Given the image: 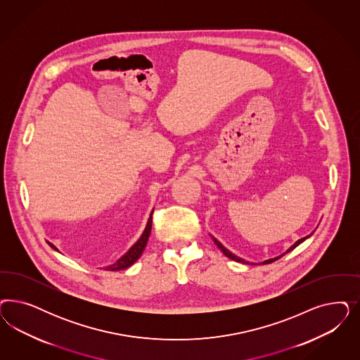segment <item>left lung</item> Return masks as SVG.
I'll list each match as a JSON object with an SVG mask.
<instances>
[{"instance_id": "obj_1", "label": "left lung", "mask_w": 360, "mask_h": 360, "mask_svg": "<svg viewBox=\"0 0 360 360\" xmlns=\"http://www.w3.org/2000/svg\"><path fill=\"white\" fill-rule=\"evenodd\" d=\"M306 238H307V237H304V238H301V240H298V241H297V243H295V244H294V245H292V246H291L290 249H289V250H288V252H286V253H289V252H291V250H292V249H295V248H297V246H298V245L301 244L302 241H304V240H306ZM213 241H214V244L217 245V246H219V248H220L221 252H222V253H224V255H226V257H228V258H231V259H234V261H237V262H243V264H245L244 259H241V258H238V257H237V255H232V253H231V252H229V250H228V249H226V248H224V246H222V245H221L220 243H219V241H217V240H216V238H213ZM286 253H285V255H286ZM282 255H279V257H277V258H273V259H267V261H265V262H262V264H271V262H273V261H277V259H278V258H281V257H282Z\"/></svg>"}]
</instances>
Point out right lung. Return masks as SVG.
Returning a JSON list of instances; mask_svg holds the SVG:
<instances>
[{
  "mask_svg": "<svg viewBox=\"0 0 360 360\" xmlns=\"http://www.w3.org/2000/svg\"><path fill=\"white\" fill-rule=\"evenodd\" d=\"M152 213H153V210H152ZM152 213L151 216H150V219H148V222H147V226H146L144 232L141 234V237L136 241V244L134 245L126 255H123V257H120L114 265L105 267V270H110V271L123 270V269H127V267L131 266L134 262H136V261L139 259V257L141 255V253H143V250H144V248H146V245H147V241H148L150 233H151ZM49 245H50L53 249L57 250V248H56L54 245L50 244V243H49Z\"/></svg>",
  "mask_w": 360,
  "mask_h": 360,
  "instance_id": "obj_1",
  "label": "right lung"
}]
</instances>
